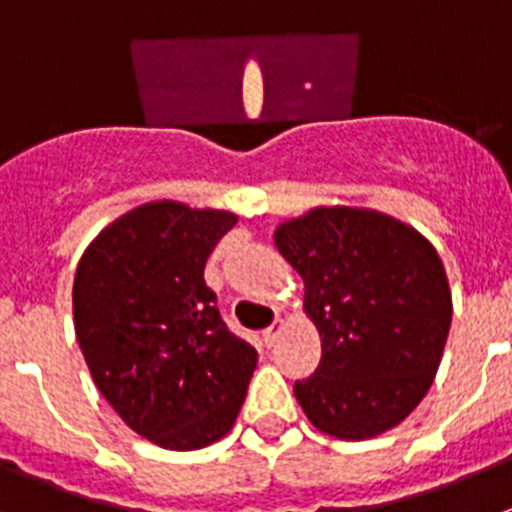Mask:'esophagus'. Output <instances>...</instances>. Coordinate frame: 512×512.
Masks as SVG:
<instances>
[{"mask_svg":"<svg viewBox=\"0 0 512 512\" xmlns=\"http://www.w3.org/2000/svg\"><path fill=\"white\" fill-rule=\"evenodd\" d=\"M284 328V320H274V325H269V328L264 330V343L266 346H274L279 338V333H282Z\"/></svg>","mask_w":512,"mask_h":512,"instance_id":"1","label":"esophagus"}]
</instances>
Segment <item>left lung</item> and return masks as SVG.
I'll return each instance as SVG.
<instances>
[{
  "label": "left lung",
  "instance_id": "left-lung-1",
  "mask_svg": "<svg viewBox=\"0 0 512 512\" xmlns=\"http://www.w3.org/2000/svg\"><path fill=\"white\" fill-rule=\"evenodd\" d=\"M305 282L323 341L295 397L318 431L364 441L408 418L441 364L451 289L441 256L410 225L377 210L315 207L274 233Z\"/></svg>",
  "mask_w": 512,
  "mask_h": 512
}]
</instances>
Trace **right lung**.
Returning a JSON list of instances; mask_svg holds the SVG:
<instances>
[{"label": "right lung", "instance_id": "obj_1", "mask_svg": "<svg viewBox=\"0 0 512 512\" xmlns=\"http://www.w3.org/2000/svg\"><path fill=\"white\" fill-rule=\"evenodd\" d=\"M238 217L148 202L89 243L74 328L97 390L138 436L202 449L233 428L259 354L230 333L205 264Z\"/></svg>", "mask_w": 512, "mask_h": 512}]
</instances>
